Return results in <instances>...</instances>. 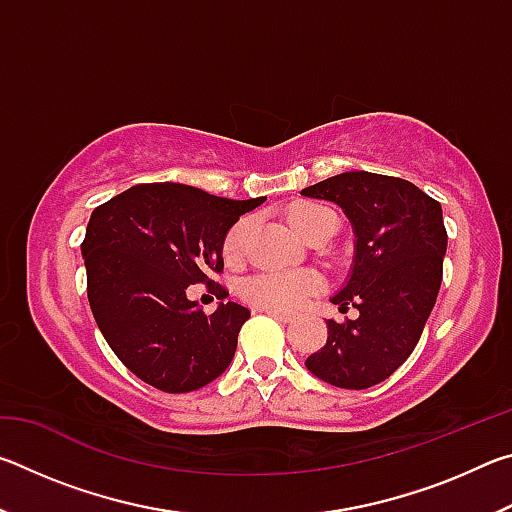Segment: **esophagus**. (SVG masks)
Here are the masks:
<instances>
[{
  "mask_svg": "<svg viewBox=\"0 0 512 512\" xmlns=\"http://www.w3.org/2000/svg\"><path fill=\"white\" fill-rule=\"evenodd\" d=\"M262 311H264V314L271 316V318L282 320V323H291V320H293V316L287 314V311H280V309H262Z\"/></svg>",
  "mask_w": 512,
  "mask_h": 512,
  "instance_id": "esophagus-1",
  "label": "esophagus"
}]
</instances>
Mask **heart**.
Returning a JSON list of instances; mask_svg holds the SVG:
<instances>
[{
	"label": "heart",
	"mask_w": 512,
	"mask_h": 512,
	"mask_svg": "<svg viewBox=\"0 0 512 512\" xmlns=\"http://www.w3.org/2000/svg\"><path fill=\"white\" fill-rule=\"evenodd\" d=\"M287 219L291 228L305 241H314L316 237H332L339 228V216L332 207L320 203H300L291 207ZM253 221L241 216L239 221L230 225L225 232L221 253L228 264H239L244 259ZM320 289V277L311 271H277V273H259L244 282L241 296L246 302L259 309H298L311 293Z\"/></svg>",
	"instance_id": "heart-1"
}]
</instances>
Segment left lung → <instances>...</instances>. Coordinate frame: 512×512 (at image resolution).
Returning <instances> with one entry per match:
<instances>
[{
  "instance_id": "left-lung-1",
  "label": "left lung",
  "mask_w": 512,
  "mask_h": 512,
  "mask_svg": "<svg viewBox=\"0 0 512 512\" xmlns=\"http://www.w3.org/2000/svg\"><path fill=\"white\" fill-rule=\"evenodd\" d=\"M343 207L357 235L352 275L332 298L359 316L327 320V341L305 366L327 384L363 391L411 357L443 282V207L404 178L348 171L302 189Z\"/></svg>"
}]
</instances>
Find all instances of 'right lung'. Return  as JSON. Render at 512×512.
I'll list each match as a JSON object with an SVG mask.
<instances>
[{
	"label": "right lung",
	"mask_w": 512,
	"mask_h": 512,
	"mask_svg": "<svg viewBox=\"0 0 512 512\" xmlns=\"http://www.w3.org/2000/svg\"><path fill=\"white\" fill-rule=\"evenodd\" d=\"M264 201L144 183L94 207L81 244L92 316L117 359L149 386L189 393L230 366L250 311L221 302L205 314L187 300V287L207 284L228 296L210 277L223 273V237Z\"/></svg>",
	"instance_id": "1"
}]
</instances>
